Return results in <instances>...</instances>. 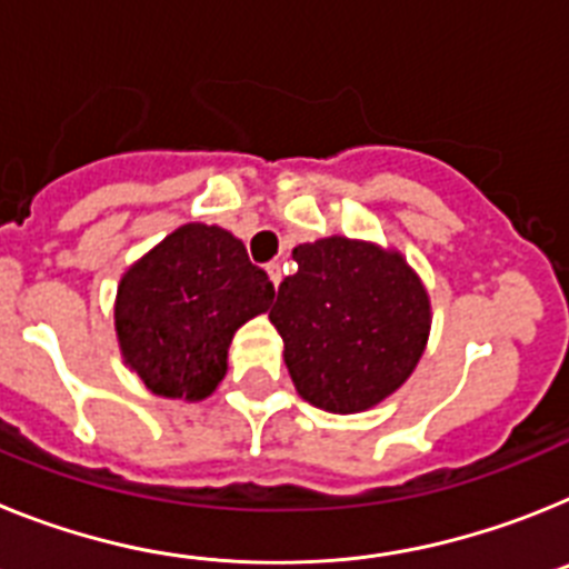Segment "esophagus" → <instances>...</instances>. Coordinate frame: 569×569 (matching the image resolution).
Returning a JSON list of instances; mask_svg holds the SVG:
<instances>
[{"instance_id": "esophagus-1", "label": "esophagus", "mask_w": 569, "mask_h": 569, "mask_svg": "<svg viewBox=\"0 0 569 569\" xmlns=\"http://www.w3.org/2000/svg\"><path fill=\"white\" fill-rule=\"evenodd\" d=\"M266 271H269L271 283H274V289H278L280 280H283V269H280V263H269L266 266Z\"/></svg>"}]
</instances>
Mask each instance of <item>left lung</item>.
<instances>
[{"label": "left lung", "mask_w": 569, "mask_h": 569, "mask_svg": "<svg viewBox=\"0 0 569 569\" xmlns=\"http://www.w3.org/2000/svg\"><path fill=\"white\" fill-rule=\"evenodd\" d=\"M298 271L280 283L269 320L303 401L335 415L367 412L415 372L432 303L398 249L332 234L291 251Z\"/></svg>", "instance_id": "8db88e82"}]
</instances>
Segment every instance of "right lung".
<instances>
[{"mask_svg": "<svg viewBox=\"0 0 569 569\" xmlns=\"http://www.w3.org/2000/svg\"><path fill=\"white\" fill-rule=\"evenodd\" d=\"M271 298L274 286L249 263L243 240L220 226H180L117 286L122 363L160 398L206 401L226 378L234 332Z\"/></svg>", "mask_w": 569, "mask_h": 569, "instance_id": "add662e5", "label": "right lung"}]
</instances>
